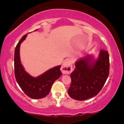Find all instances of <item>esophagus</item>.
Returning <instances> with one entry per match:
<instances>
[{
  "label": "esophagus",
  "mask_w": 124,
  "mask_h": 124,
  "mask_svg": "<svg viewBox=\"0 0 124 124\" xmlns=\"http://www.w3.org/2000/svg\"><path fill=\"white\" fill-rule=\"evenodd\" d=\"M73 70L72 68V62L71 60L65 61L61 67V71L64 74H70Z\"/></svg>",
  "instance_id": "1"
}]
</instances>
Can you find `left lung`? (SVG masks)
Returning <instances> with one entry per match:
<instances>
[{
  "mask_svg": "<svg viewBox=\"0 0 124 124\" xmlns=\"http://www.w3.org/2000/svg\"><path fill=\"white\" fill-rule=\"evenodd\" d=\"M70 74L71 85L68 93L76 100L83 101L97 95L109 75V59L107 51L101 49L96 61L90 56L81 58L75 63Z\"/></svg>",
  "mask_w": 124,
  "mask_h": 124,
  "instance_id": "8db88e82",
  "label": "left lung"
}]
</instances>
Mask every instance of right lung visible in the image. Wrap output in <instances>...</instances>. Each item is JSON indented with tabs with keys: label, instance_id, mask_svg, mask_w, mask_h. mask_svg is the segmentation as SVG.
Masks as SVG:
<instances>
[{
	"label": "right lung",
	"instance_id": "add662e5",
	"mask_svg": "<svg viewBox=\"0 0 124 124\" xmlns=\"http://www.w3.org/2000/svg\"><path fill=\"white\" fill-rule=\"evenodd\" d=\"M27 35L25 34L21 38L15 48V78L19 86L27 96L33 99H42L49 94L52 84L62 75L61 66L54 67L37 78H33L28 75L24 69L20 59V46Z\"/></svg>",
	"mask_w": 124,
	"mask_h": 124
}]
</instances>
